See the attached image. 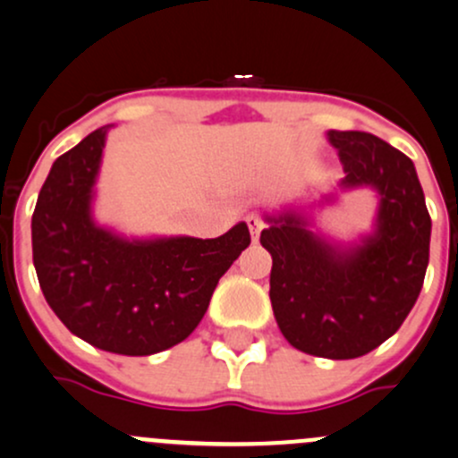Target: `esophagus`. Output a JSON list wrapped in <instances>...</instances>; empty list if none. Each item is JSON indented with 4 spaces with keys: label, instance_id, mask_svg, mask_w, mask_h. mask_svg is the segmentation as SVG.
Listing matches in <instances>:
<instances>
[{
    "label": "esophagus",
    "instance_id": "34e87169",
    "mask_svg": "<svg viewBox=\"0 0 458 458\" xmlns=\"http://www.w3.org/2000/svg\"><path fill=\"white\" fill-rule=\"evenodd\" d=\"M246 221H248V228H250L252 239L257 242L259 233H261V228H263V219H261V216H257V215H248Z\"/></svg>",
    "mask_w": 458,
    "mask_h": 458
}]
</instances>
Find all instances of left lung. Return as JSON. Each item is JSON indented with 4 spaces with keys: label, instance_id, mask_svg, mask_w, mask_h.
Here are the masks:
<instances>
[{
    "label": "left lung",
    "instance_id": "left-lung-1",
    "mask_svg": "<svg viewBox=\"0 0 458 458\" xmlns=\"http://www.w3.org/2000/svg\"><path fill=\"white\" fill-rule=\"evenodd\" d=\"M327 141L344 164L339 186L377 192L374 230L335 243L288 208L266 215L261 246L272 255V312L288 344L312 357L357 359L390 339L417 303L432 219L410 157L361 131H327Z\"/></svg>",
    "mask_w": 458,
    "mask_h": 458
}]
</instances>
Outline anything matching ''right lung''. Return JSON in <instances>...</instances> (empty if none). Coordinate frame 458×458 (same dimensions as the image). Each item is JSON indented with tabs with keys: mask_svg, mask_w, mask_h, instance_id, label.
<instances>
[{
	"mask_svg": "<svg viewBox=\"0 0 458 458\" xmlns=\"http://www.w3.org/2000/svg\"><path fill=\"white\" fill-rule=\"evenodd\" d=\"M108 131L97 128L50 168L32 212V263L72 335L106 352L148 357L199 326L250 233L242 221L216 239H128L97 224L92 199Z\"/></svg>",
	"mask_w": 458,
	"mask_h": 458,
	"instance_id": "add662e5",
	"label": "right lung"
}]
</instances>
